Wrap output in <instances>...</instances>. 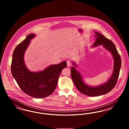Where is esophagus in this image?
I'll return each mask as SVG.
<instances>
[{
	"instance_id": "34e87169",
	"label": "esophagus",
	"mask_w": 129,
	"mask_h": 129,
	"mask_svg": "<svg viewBox=\"0 0 129 129\" xmlns=\"http://www.w3.org/2000/svg\"><path fill=\"white\" fill-rule=\"evenodd\" d=\"M67 64L68 67H70V66L72 65V63H71V61L67 60Z\"/></svg>"
}]
</instances>
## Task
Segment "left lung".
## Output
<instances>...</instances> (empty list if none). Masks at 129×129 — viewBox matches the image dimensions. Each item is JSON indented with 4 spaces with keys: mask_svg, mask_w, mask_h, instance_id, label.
Instances as JSON below:
<instances>
[{
    "mask_svg": "<svg viewBox=\"0 0 129 129\" xmlns=\"http://www.w3.org/2000/svg\"><path fill=\"white\" fill-rule=\"evenodd\" d=\"M96 41L92 47L103 45L113 56L114 59L113 71L112 75L107 81L104 84L97 86H90L86 85L84 81L82 75L76 69V64L73 61L74 67H71V77L77 89L81 93L91 97H96L105 94L112 90L115 86L118 79L121 65V60L116 46L114 43L104 37L101 33L94 31Z\"/></svg>",
    "mask_w": 129,
    "mask_h": 129,
    "instance_id": "8db88e82",
    "label": "left lung"
}]
</instances>
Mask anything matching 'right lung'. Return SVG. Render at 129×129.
I'll list each match as a JSON object with an SVG mask.
<instances>
[{"label": "right lung", "mask_w": 129, "mask_h": 129, "mask_svg": "<svg viewBox=\"0 0 129 129\" xmlns=\"http://www.w3.org/2000/svg\"><path fill=\"white\" fill-rule=\"evenodd\" d=\"M35 37V34L28 35L16 47L12 54L11 71L13 78L23 92L35 98H43L54 91L60 74L67 67V63L65 60L58 64L51 65L42 71H29L25 64L24 55L31 40Z\"/></svg>", "instance_id": "right-lung-1"}]
</instances>
